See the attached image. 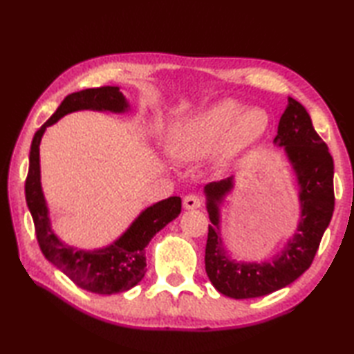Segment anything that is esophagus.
Listing matches in <instances>:
<instances>
[{
    "instance_id": "34e87169",
    "label": "esophagus",
    "mask_w": 354,
    "mask_h": 354,
    "mask_svg": "<svg viewBox=\"0 0 354 354\" xmlns=\"http://www.w3.org/2000/svg\"><path fill=\"white\" fill-rule=\"evenodd\" d=\"M202 205V199L196 194H189V196L184 198V208L185 209H196L201 208Z\"/></svg>"
}]
</instances>
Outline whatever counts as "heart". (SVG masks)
<instances>
[{
	"label": "heart",
	"instance_id": "obj_1",
	"mask_svg": "<svg viewBox=\"0 0 354 354\" xmlns=\"http://www.w3.org/2000/svg\"><path fill=\"white\" fill-rule=\"evenodd\" d=\"M269 129L266 109L245 108L236 100H221L170 123L165 150L171 160L192 162L213 150L212 165L223 170L260 141Z\"/></svg>",
	"mask_w": 354,
	"mask_h": 354
}]
</instances>
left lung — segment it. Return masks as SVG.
I'll return each instance as SVG.
<instances>
[{"label":"left lung","instance_id":"8db88e82","mask_svg":"<svg viewBox=\"0 0 354 354\" xmlns=\"http://www.w3.org/2000/svg\"><path fill=\"white\" fill-rule=\"evenodd\" d=\"M274 145L283 147L295 173L299 199V222L288 243L272 259L239 261L225 250L221 230V205L234 189V176L204 187L208 225L205 270L217 292L230 298H257L283 289L310 268L322 234L333 216V158L313 129L306 108L289 97L278 123Z\"/></svg>","mask_w":354,"mask_h":354}]
</instances>
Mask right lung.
<instances>
[{"mask_svg": "<svg viewBox=\"0 0 354 354\" xmlns=\"http://www.w3.org/2000/svg\"><path fill=\"white\" fill-rule=\"evenodd\" d=\"M109 111L123 114L131 109L118 86H100L66 95L61 106L35 133L28 156L26 201L33 217L37 243L50 263L79 288L100 295L126 292L146 274V250L150 239L181 213V198L171 196L147 207L129 228L111 245L85 251L64 243L51 228L50 212L41 185L39 145L48 126L76 111Z\"/></svg>", "mask_w": 354, "mask_h": 354, "instance_id": "1", "label": "right lung"}]
</instances>
